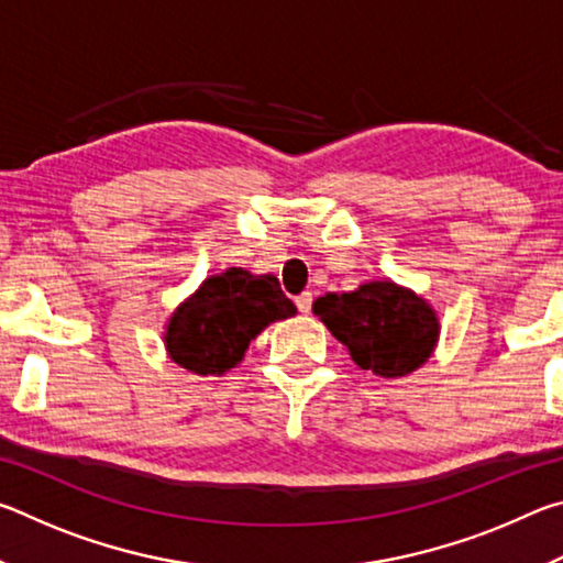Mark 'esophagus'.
<instances>
[{
	"mask_svg": "<svg viewBox=\"0 0 563 563\" xmlns=\"http://www.w3.org/2000/svg\"><path fill=\"white\" fill-rule=\"evenodd\" d=\"M295 305H298V310L302 312V316H308V312L312 310V292H300L298 298H295Z\"/></svg>",
	"mask_w": 563,
	"mask_h": 563,
	"instance_id": "34e87169",
	"label": "esophagus"
}]
</instances>
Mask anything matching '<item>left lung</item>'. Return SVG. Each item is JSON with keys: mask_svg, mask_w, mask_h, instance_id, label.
<instances>
[{"mask_svg": "<svg viewBox=\"0 0 563 563\" xmlns=\"http://www.w3.org/2000/svg\"><path fill=\"white\" fill-rule=\"evenodd\" d=\"M312 312L347 347L362 369L405 377L422 367L440 338L430 302L393 280H369L352 292H328Z\"/></svg>", "mask_w": 563, "mask_h": 563, "instance_id": "8db88e82", "label": "left lung"}]
</instances>
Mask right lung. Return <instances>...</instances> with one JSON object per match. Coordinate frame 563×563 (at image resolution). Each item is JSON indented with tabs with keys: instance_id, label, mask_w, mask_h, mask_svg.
<instances>
[{
	"instance_id": "right-lung-1",
	"label": "right lung",
	"mask_w": 563,
	"mask_h": 563,
	"mask_svg": "<svg viewBox=\"0 0 563 563\" xmlns=\"http://www.w3.org/2000/svg\"><path fill=\"white\" fill-rule=\"evenodd\" d=\"M275 275L228 268L201 283L166 325V350L196 375H223L243 360L251 340L275 320L295 316Z\"/></svg>"
}]
</instances>
